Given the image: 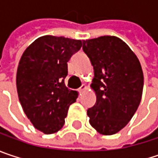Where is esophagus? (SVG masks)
Here are the masks:
<instances>
[{"instance_id":"34e87169","label":"esophagus","mask_w":158,"mask_h":158,"mask_svg":"<svg viewBox=\"0 0 158 158\" xmlns=\"http://www.w3.org/2000/svg\"><path fill=\"white\" fill-rule=\"evenodd\" d=\"M86 88H87V87H86V85H82V86H81V87L79 88V91H80V92H83V91H85Z\"/></svg>"}]
</instances>
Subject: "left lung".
<instances>
[{
  "label": "left lung",
  "mask_w": 158,
  "mask_h": 158,
  "mask_svg": "<svg viewBox=\"0 0 158 158\" xmlns=\"http://www.w3.org/2000/svg\"><path fill=\"white\" fill-rule=\"evenodd\" d=\"M83 49L94 72L91 87L96 102L87 110L90 124L100 134L113 135L130 122L139 106L144 85L140 63L115 36L84 40Z\"/></svg>",
  "instance_id": "left-lung-1"
}]
</instances>
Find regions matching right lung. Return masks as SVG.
I'll list each match as a JSON object with an SVG mask.
<instances>
[{
  "instance_id": "obj_1",
  "label": "right lung",
  "mask_w": 158,
  "mask_h": 158,
  "mask_svg": "<svg viewBox=\"0 0 158 158\" xmlns=\"http://www.w3.org/2000/svg\"><path fill=\"white\" fill-rule=\"evenodd\" d=\"M83 42L64 37L43 36L31 43L18 65L16 85L22 109L33 126L45 134L62 129L76 91L64 85L67 62Z\"/></svg>"
}]
</instances>
